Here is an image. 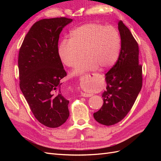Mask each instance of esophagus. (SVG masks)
I'll return each instance as SVG.
<instances>
[{
  "mask_svg": "<svg viewBox=\"0 0 161 161\" xmlns=\"http://www.w3.org/2000/svg\"><path fill=\"white\" fill-rule=\"evenodd\" d=\"M92 95L91 94H87V93H84V92H82L81 94V96L84 97H91Z\"/></svg>",
  "mask_w": 161,
  "mask_h": 161,
  "instance_id": "34e87169",
  "label": "esophagus"
}]
</instances>
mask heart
I'll return each mask as SVG.
<instances>
[{
    "instance_id": "obj_1",
    "label": "heart",
    "mask_w": 161,
    "mask_h": 161,
    "mask_svg": "<svg viewBox=\"0 0 161 161\" xmlns=\"http://www.w3.org/2000/svg\"><path fill=\"white\" fill-rule=\"evenodd\" d=\"M121 50L119 33L113 26H105L89 23L70 31L69 40H63L58 47V54L62 63L75 68L82 55L86 56L80 62L73 75L97 70L99 66L108 69L118 60Z\"/></svg>"
}]
</instances>
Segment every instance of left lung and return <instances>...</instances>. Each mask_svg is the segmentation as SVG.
<instances>
[{
  "instance_id": "obj_1",
  "label": "left lung",
  "mask_w": 161,
  "mask_h": 161,
  "mask_svg": "<svg viewBox=\"0 0 161 161\" xmlns=\"http://www.w3.org/2000/svg\"><path fill=\"white\" fill-rule=\"evenodd\" d=\"M118 30L121 37L118 60L105 74L106 91L102 93L103 104L93 114L97 122L105 125H114L125 118L142 86L138 43L122 21L118 23Z\"/></svg>"
}]
</instances>
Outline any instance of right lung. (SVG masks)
<instances>
[{"label": "right lung", "instance_id": "add662e5", "mask_svg": "<svg viewBox=\"0 0 161 161\" xmlns=\"http://www.w3.org/2000/svg\"><path fill=\"white\" fill-rule=\"evenodd\" d=\"M72 21L66 17L37 21L19 50L20 89L35 118L48 128L59 127L70 115L69 101L60 89L66 72L58 54V45L62 29Z\"/></svg>", "mask_w": 161, "mask_h": 161}]
</instances>
